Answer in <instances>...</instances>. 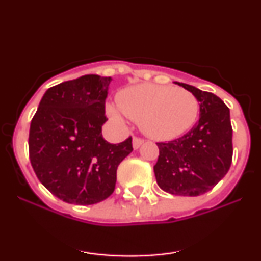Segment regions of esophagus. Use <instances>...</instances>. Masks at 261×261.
Masks as SVG:
<instances>
[{"label":"esophagus","instance_id":"1","mask_svg":"<svg viewBox=\"0 0 261 261\" xmlns=\"http://www.w3.org/2000/svg\"><path fill=\"white\" fill-rule=\"evenodd\" d=\"M145 142V140L143 139H140V137H136L135 136L134 139H133V147L135 148V149H137L140 147L141 145H142V143Z\"/></svg>","mask_w":261,"mask_h":261}]
</instances>
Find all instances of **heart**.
I'll list each match as a JSON object with an SVG mask.
<instances>
[{"label":"heart","mask_w":261,"mask_h":261,"mask_svg":"<svg viewBox=\"0 0 261 261\" xmlns=\"http://www.w3.org/2000/svg\"><path fill=\"white\" fill-rule=\"evenodd\" d=\"M119 108L108 106L107 113L121 122L122 114L139 122L142 131L154 140H173L194 126L200 104L188 89L142 83L122 89L116 97Z\"/></svg>","instance_id":"heart-1"}]
</instances>
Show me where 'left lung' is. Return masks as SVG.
Returning <instances> with one entry per match:
<instances>
[{
  "label": "left lung",
  "instance_id": "obj_1",
  "mask_svg": "<svg viewBox=\"0 0 261 261\" xmlns=\"http://www.w3.org/2000/svg\"><path fill=\"white\" fill-rule=\"evenodd\" d=\"M200 103L199 121L184 136L158 142L153 167L162 190L179 196H199L217 184L232 163V125L229 109L214 93L176 82Z\"/></svg>",
  "mask_w": 261,
  "mask_h": 261
}]
</instances>
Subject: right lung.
Returning <instances> with one entry per match:
<instances>
[{
    "instance_id": "obj_1",
    "label": "right lung",
    "mask_w": 261,
    "mask_h": 261,
    "mask_svg": "<svg viewBox=\"0 0 261 261\" xmlns=\"http://www.w3.org/2000/svg\"><path fill=\"white\" fill-rule=\"evenodd\" d=\"M112 79L86 74L45 92L29 130V158L41 184L62 201L98 203L113 194L116 169L133 152V137L103 139Z\"/></svg>"
}]
</instances>
